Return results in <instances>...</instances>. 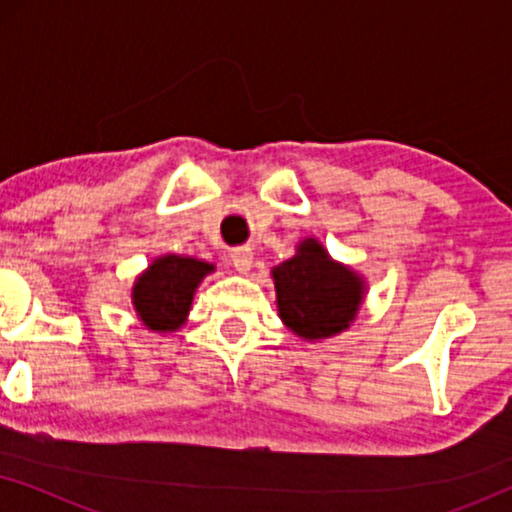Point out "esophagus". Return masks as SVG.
<instances>
[{
	"mask_svg": "<svg viewBox=\"0 0 512 512\" xmlns=\"http://www.w3.org/2000/svg\"><path fill=\"white\" fill-rule=\"evenodd\" d=\"M230 263H233V268L237 272H249L251 270V263H254V249L251 247H235L230 251Z\"/></svg>",
	"mask_w": 512,
	"mask_h": 512,
	"instance_id": "1",
	"label": "esophagus"
}]
</instances>
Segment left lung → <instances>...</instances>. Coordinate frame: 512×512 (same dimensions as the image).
Segmentation results:
<instances>
[{"label":"left lung","mask_w":512,"mask_h":512,"mask_svg":"<svg viewBox=\"0 0 512 512\" xmlns=\"http://www.w3.org/2000/svg\"><path fill=\"white\" fill-rule=\"evenodd\" d=\"M279 317L300 338L321 340L345 331L361 305V282L333 263L321 244L305 240L298 254L272 270Z\"/></svg>","instance_id":"left-lung-1"}]
</instances>
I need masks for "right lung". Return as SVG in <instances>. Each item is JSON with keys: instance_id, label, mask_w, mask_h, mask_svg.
I'll list each match as a JSON object with an SVG mask.
<instances>
[{"instance_id": "right-lung-1", "label": "right lung", "mask_w": 512, "mask_h": 512, "mask_svg": "<svg viewBox=\"0 0 512 512\" xmlns=\"http://www.w3.org/2000/svg\"><path fill=\"white\" fill-rule=\"evenodd\" d=\"M212 265L184 256H165L151 265L135 284V307L153 331H172L191 310L195 286Z\"/></svg>"}]
</instances>
